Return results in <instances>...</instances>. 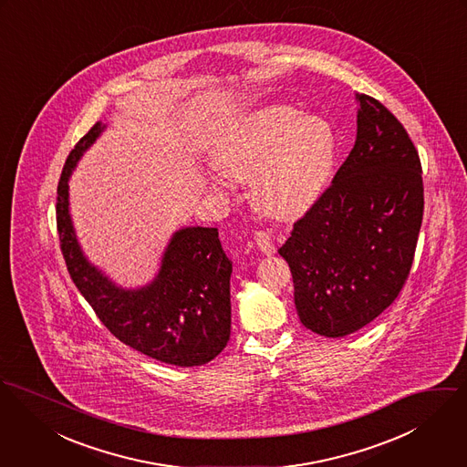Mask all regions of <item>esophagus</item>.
<instances>
[{"label": "esophagus", "mask_w": 467, "mask_h": 467, "mask_svg": "<svg viewBox=\"0 0 467 467\" xmlns=\"http://www.w3.org/2000/svg\"><path fill=\"white\" fill-rule=\"evenodd\" d=\"M254 240H256V245H258L259 251H261L265 256L275 254V247H274V240H272V234H270V233L258 231V233L254 234Z\"/></svg>", "instance_id": "obj_1"}]
</instances>
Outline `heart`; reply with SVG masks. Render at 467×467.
<instances>
[{
  "label": "heart",
  "instance_id": "b5f03b06",
  "mask_svg": "<svg viewBox=\"0 0 467 467\" xmlns=\"http://www.w3.org/2000/svg\"><path fill=\"white\" fill-rule=\"evenodd\" d=\"M337 149V132L327 119L296 105L268 104L229 125L216 143L214 162L231 179H254L251 201L259 213L294 220L327 192Z\"/></svg>",
  "mask_w": 467,
  "mask_h": 467
}]
</instances>
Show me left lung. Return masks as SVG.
I'll list each match as a JSON object with an SVG mask.
<instances>
[{
  "label": "left lung",
  "mask_w": 467,
  "mask_h": 467,
  "mask_svg": "<svg viewBox=\"0 0 467 467\" xmlns=\"http://www.w3.org/2000/svg\"><path fill=\"white\" fill-rule=\"evenodd\" d=\"M357 102L351 154L279 249L303 326L329 338L362 329L396 301L424 209L420 161L405 127L372 97L357 93Z\"/></svg>",
  "instance_id": "8db88e82"
}]
</instances>
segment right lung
Instances as JSON below:
<instances>
[{
  "mask_svg": "<svg viewBox=\"0 0 467 467\" xmlns=\"http://www.w3.org/2000/svg\"><path fill=\"white\" fill-rule=\"evenodd\" d=\"M99 121L69 152L57 188V229L69 275L105 327L132 349L170 365L211 362L231 335V272L216 227L177 229L156 277L125 288L84 254L69 213V179L102 136Z\"/></svg>",
  "mask_w": 467,
  "mask_h": 467,
  "instance_id": "right-lung-1",
  "label": "right lung"
}]
</instances>
